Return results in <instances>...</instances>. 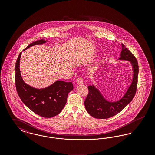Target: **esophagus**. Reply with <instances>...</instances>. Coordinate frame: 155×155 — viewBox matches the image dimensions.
Masks as SVG:
<instances>
[{
	"label": "esophagus",
	"mask_w": 155,
	"mask_h": 155,
	"mask_svg": "<svg viewBox=\"0 0 155 155\" xmlns=\"http://www.w3.org/2000/svg\"><path fill=\"white\" fill-rule=\"evenodd\" d=\"M83 82H84V80L82 77H79L77 80V84L78 85H82L83 84Z\"/></svg>",
	"instance_id": "34e87169"
}]
</instances>
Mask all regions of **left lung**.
I'll return each instance as SVG.
<instances>
[{"label":"left lung","instance_id":"obj_1","mask_svg":"<svg viewBox=\"0 0 155 155\" xmlns=\"http://www.w3.org/2000/svg\"><path fill=\"white\" fill-rule=\"evenodd\" d=\"M121 52L118 60L129 61L133 67V80L124 96L117 101L109 102L106 100L95 85L88 87L89 93L84 102L85 109L89 114L96 118H108L120 113L131 102L137 88L138 63L133 53L121 44Z\"/></svg>","mask_w":155,"mask_h":155}]
</instances>
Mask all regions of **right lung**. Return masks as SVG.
I'll use <instances>...</instances> for the list:
<instances>
[{
	"instance_id": "1",
	"label": "right lung",
	"mask_w": 155,
	"mask_h": 155,
	"mask_svg": "<svg viewBox=\"0 0 155 155\" xmlns=\"http://www.w3.org/2000/svg\"><path fill=\"white\" fill-rule=\"evenodd\" d=\"M46 42L44 39L38 40L30 44L23 51ZM21 53L17 58L15 67V87L20 98L31 110L40 116L51 118L58 115L65 106L68 93L73 89L72 82L56 81L45 88L32 87L23 81L21 75L20 60Z\"/></svg>"
}]
</instances>
